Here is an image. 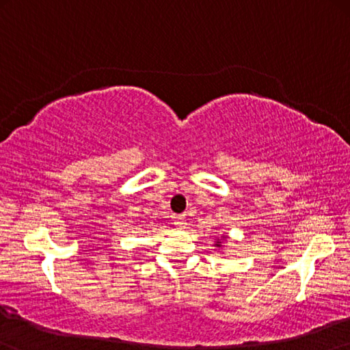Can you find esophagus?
I'll use <instances>...</instances> for the list:
<instances>
[{"label":"esophagus","mask_w":350,"mask_h":350,"mask_svg":"<svg viewBox=\"0 0 350 350\" xmlns=\"http://www.w3.org/2000/svg\"><path fill=\"white\" fill-rule=\"evenodd\" d=\"M174 224L179 227V229H185L187 226V219H185V215H177L174 216Z\"/></svg>","instance_id":"1"}]
</instances>
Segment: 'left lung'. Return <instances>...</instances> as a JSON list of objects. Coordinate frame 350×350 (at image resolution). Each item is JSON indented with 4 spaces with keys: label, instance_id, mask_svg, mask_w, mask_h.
<instances>
[{
    "label": "left lung",
    "instance_id": "1",
    "mask_svg": "<svg viewBox=\"0 0 350 350\" xmlns=\"http://www.w3.org/2000/svg\"><path fill=\"white\" fill-rule=\"evenodd\" d=\"M215 246H216V247H221V241H219V240L216 241V245H215Z\"/></svg>",
    "mask_w": 350,
    "mask_h": 350
}]
</instances>
